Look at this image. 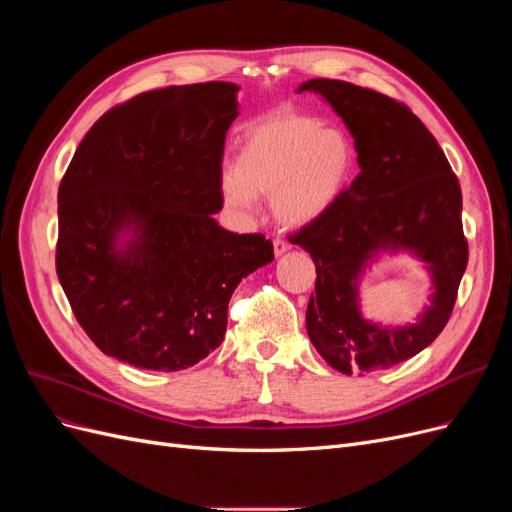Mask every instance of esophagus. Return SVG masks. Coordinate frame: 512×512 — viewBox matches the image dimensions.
Returning a JSON list of instances; mask_svg holds the SVG:
<instances>
[{
  "mask_svg": "<svg viewBox=\"0 0 512 512\" xmlns=\"http://www.w3.org/2000/svg\"><path fill=\"white\" fill-rule=\"evenodd\" d=\"M288 250H290V243L286 239H282V237H275L273 239V252H275V256H282Z\"/></svg>",
  "mask_w": 512,
  "mask_h": 512,
  "instance_id": "esophagus-1",
  "label": "esophagus"
}]
</instances>
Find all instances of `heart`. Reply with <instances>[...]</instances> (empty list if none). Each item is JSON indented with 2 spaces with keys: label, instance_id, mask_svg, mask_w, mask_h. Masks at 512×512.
I'll return each instance as SVG.
<instances>
[{
  "label": "heart",
  "instance_id": "1",
  "mask_svg": "<svg viewBox=\"0 0 512 512\" xmlns=\"http://www.w3.org/2000/svg\"><path fill=\"white\" fill-rule=\"evenodd\" d=\"M354 170V145L346 132L309 115L271 117L247 128L235 170L222 179L230 205L273 196L284 224L316 220L342 196Z\"/></svg>",
  "mask_w": 512,
  "mask_h": 512
}]
</instances>
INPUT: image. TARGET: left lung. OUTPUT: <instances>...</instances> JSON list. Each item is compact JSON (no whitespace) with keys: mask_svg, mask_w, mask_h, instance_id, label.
Returning a JSON list of instances; mask_svg holds the SVG:
<instances>
[{"mask_svg":"<svg viewBox=\"0 0 512 512\" xmlns=\"http://www.w3.org/2000/svg\"><path fill=\"white\" fill-rule=\"evenodd\" d=\"M344 119L361 173L335 203L288 235L316 265L307 335L333 369L369 374L412 359L446 327L468 265L461 188L436 138L410 108L380 91L335 79H312ZM412 249L434 273L432 307L412 328L380 330L355 307V277L376 249Z\"/></svg>","mask_w":512,"mask_h":512,"instance_id":"left-lung-1","label":"left lung"}]
</instances>
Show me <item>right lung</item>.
I'll use <instances>...</instances> for the list:
<instances>
[{"label":"right lung","instance_id":"1","mask_svg":"<svg viewBox=\"0 0 512 512\" xmlns=\"http://www.w3.org/2000/svg\"><path fill=\"white\" fill-rule=\"evenodd\" d=\"M237 85L145 91L106 111L59 183L55 269L74 318L104 354L181 371L222 344L228 301L273 260L260 232L213 220ZM135 239L116 247L121 229Z\"/></svg>","mask_w":512,"mask_h":512}]
</instances>
